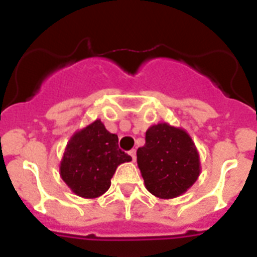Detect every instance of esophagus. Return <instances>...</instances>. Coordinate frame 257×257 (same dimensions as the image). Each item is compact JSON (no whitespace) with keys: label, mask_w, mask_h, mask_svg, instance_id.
Segmentation results:
<instances>
[{"label":"esophagus","mask_w":257,"mask_h":257,"mask_svg":"<svg viewBox=\"0 0 257 257\" xmlns=\"http://www.w3.org/2000/svg\"><path fill=\"white\" fill-rule=\"evenodd\" d=\"M129 155H131V156H132L133 161H136V149H132V151H131V152H129Z\"/></svg>","instance_id":"34e87169"}]
</instances>
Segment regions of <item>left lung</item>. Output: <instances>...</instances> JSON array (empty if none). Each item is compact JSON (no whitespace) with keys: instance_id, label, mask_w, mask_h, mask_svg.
I'll return each instance as SVG.
<instances>
[{"instance_id":"1","label":"left lung","mask_w":257,"mask_h":257,"mask_svg":"<svg viewBox=\"0 0 257 257\" xmlns=\"http://www.w3.org/2000/svg\"><path fill=\"white\" fill-rule=\"evenodd\" d=\"M137 165L145 188L159 199H175L185 193L201 171L191 136L167 122L148 128L145 145L137 149Z\"/></svg>"}]
</instances>
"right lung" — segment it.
<instances>
[{
    "label": "right lung",
    "mask_w": 257,
    "mask_h": 257,
    "mask_svg": "<svg viewBox=\"0 0 257 257\" xmlns=\"http://www.w3.org/2000/svg\"><path fill=\"white\" fill-rule=\"evenodd\" d=\"M131 160L118 149L117 135L96 120L70 137L60 163V176L74 195L96 199L109 189L117 167Z\"/></svg>",
    "instance_id": "obj_1"
}]
</instances>
